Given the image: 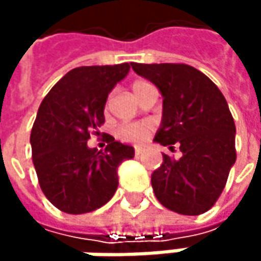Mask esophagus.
Returning a JSON list of instances; mask_svg holds the SVG:
<instances>
[{
  "mask_svg": "<svg viewBox=\"0 0 261 261\" xmlns=\"http://www.w3.org/2000/svg\"><path fill=\"white\" fill-rule=\"evenodd\" d=\"M134 152H136V155H140V154L143 152V148H142V146H136V148H134Z\"/></svg>",
  "mask_w": 261,
  "mask_h": 261,
  "instance_id": "obj_1",
  "label": "esophagus"
}]
</instances>
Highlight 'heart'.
<instances>
[{
	"instance_id": "obj_1",
	"label": "heart",
	"mask_w": 261,
	"mask_h": 261,
	"mask_svg": "<svg viewBox=\"0 0 261 261\" xmlns=\"http://www.w3.org/2000/svg\"><path fill=\"white\" fill-rule=\"evenodd\" d=\"M148 83L146 81H134L131 89H133V93L136 95L143 86H146ZM149 125L148 124H128V125H122L116 136L124 140V142H131V143H139L142 140H145L146 137V133H148Z\"/></svg>"
}]
</instances>
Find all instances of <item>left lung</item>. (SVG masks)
<instances>
[{
    "label": "left lung",
    "mask_w": 261,
    "mask_h": 261,
    "mask_svg": "<svg viewBox=\"0 0 261 261\" xmlns=\"http://www.w3.org/2000/svg\"><path fill=\"white\" fill-rule=\"evenodd\" d=\"M163 96L160 128L154 142L180 146V159L163 154L151 175L162 205L196 216L218 201L236 163V125L218 86L201 71L175 63H131Z\"/></svg>",
    "instance_id": "8db88e82"
}]
</instances>
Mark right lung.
Segmentation results:
<instances>
[{
	"instance_id": "add662e5",
	"label": "right lung",
	"mask_w": 261,
	"mask_h": 261,
	"mask_svg": "<svg viewBox=\"0 0 261 261\" xmlns=\"http://www.w3.org/2000/svg\"><path fill=\"white\" fill-rule=\"evenodd\" d=\"M130 72L128 63L69 71L43 98L31 130L33 163L45 196L69 215L93 212L115 195L118 168L134 148L113 137L106 151L89 148L99 133L109 93Z\"/></svg>"
}]
</instances>
